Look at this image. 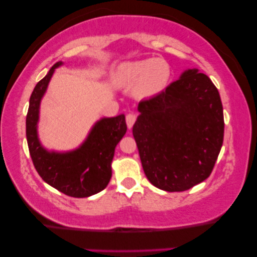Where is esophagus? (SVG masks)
Returning a JSON list of instances; mask_svg holds the SVG:
<instances>
[{
  "label": "esophagus",
  "mask_w": 257,
  "mask_h": 257,
  "mask_svg": "<svg viewBox=\"0 0 257 257\" xmlns=\"http://www.w3.org/2000/svg\"><path fill=\"white\" fill-rule=\"evenodd\" d=\"M137 120V115L135 113H128L126 115V124H127L128 128H132L133 124H135Z\"/></svg>",
  "instance_id": "1"
}]
</instances>
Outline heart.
Returning <instances> with one entry per match:
<instances>
[{
    "label": "heart",
    "mask_w": 257,
    "mask_h": 257,
    "mask_svg": "<svg viewBox=\"0 0 257 257\" xmlns=\"http://www.w3.org/2000/svg\"><path fill=\"white\" fill-rule=\"evenodd\" d=\"M171 76V68L166 62L150 58L121 64L115 73V82L126 89L135 87L140 98H151L166 89Z\"/></svg>",
    "instance_id": "1"
}]
</instances>
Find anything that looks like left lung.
Returning <instances> with one entry per match:
<instances>
[{"label":"left lung","mask_w":257,"mask_h":257,"mask_svg":"<svg viewBox=\"0 0 257 257\" xmlns=\"http://www.w3.org/2000/svg\"><path fill=\"white\" fill-rule=\"evenodd\" d=\"M133 137L149 181L182 192L212 173L223 143L219 91L198 69H189L166 90L138 105Z\"/></svg>","instance_id":"obj_1"}]
</instances>
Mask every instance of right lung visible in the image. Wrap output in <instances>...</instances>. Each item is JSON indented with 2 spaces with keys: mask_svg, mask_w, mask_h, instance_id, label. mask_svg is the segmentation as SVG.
Masks as SVG:
<instances>
[{
  "mask_svg": "<svg viewBox=\"0 0 257 257\" xmlns=\"http://www.w3.org/2000/svg\"><path fill=\"white\" fill-rule=\"evenodd\" d=\"M57 62L36 84L27 113V140L34 166L41 178L52 187L72 198H87L103 191L110 181L114 149L127 130L125 115L101 118L93 125L78 149L70 152H49L41 145L37 122L42 97L47 91Z\"/></svg>",
  "mask_w": 257,
  "mask_h": 257,
  "instance_id": "right-lung-1",
  "label": "right lung"
}]
</instances>
